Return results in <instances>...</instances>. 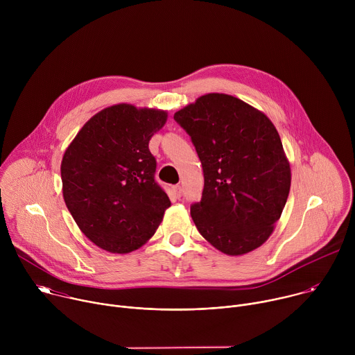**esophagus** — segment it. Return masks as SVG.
I'll return each instance as SVG.
<instances>
[{
	"instance_id": "1",
	"label": "esophagus",
	"mask_w": 355,
	"mask_h": 355,
	"mask_svg": "<svg viewBox=\"0 0 355 355\" xmlns=\"http://www.w3.org/2000/svg\"><path fill=\"white\" fill-rule=\"evenodd\" d=\"M173 193L175 195V198H181V195H182V187H181V185H174V187H173Z\"/></svg>"
}]
</instances>
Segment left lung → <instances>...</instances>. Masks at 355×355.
I'll return each instance as SVG.
<instances>
[{"label":"left lung","instance_id":"8db88e82","mask_svg":"<svg viewBox=\"0 0 355 355\" xmlns=\"http://www.w3.org/2000/svg\"><path fill=\"white\" fill-rule=\"evenodd\" d=\"M204 170L191 216L214 247L241 256L272 233L286 204L291 168L272 122L241 99L207 94L174 114Z\"/></svg>","mask_w":355,"mask_h":355}]
</instances>
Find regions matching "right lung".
Instances as JSON below:
<instances>
[{"label":"right lung","mask_w":355,"mask_h":355,"mask_svg":"<svg viewBox=\"0 0 355 355\" xmlns=\"http://www.w3.org/2000/svg\"><path fill=\"white\" fill-rule=\"evenodd\" d=\"M166 121L164 111L114 105L94 115L66 150L62 182L67 209L103 250L125 254L139 248L171 205L148 150Z\"/></svg>","instance_id":"1"}]
</instances>
